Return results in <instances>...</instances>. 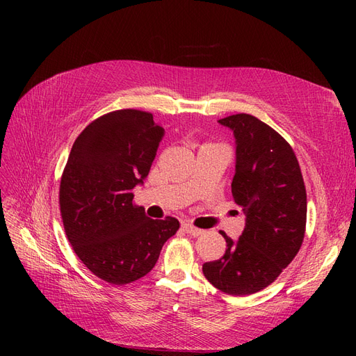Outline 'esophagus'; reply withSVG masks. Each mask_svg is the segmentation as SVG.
<instances>
[{
  "label": "esophagus",
  "instance_id": "34e87169",
  "mask_svg": "<svg viewBox=\"0 0 356 356\" xmlns=\"http://www.w3.org/2000/svg\"><path fill=\"white\" fill-rule=\"evenodd\" d=\"M182 229H184L186 233H188V234H191V236H195V238H197V236H202V234H203V230L195 227V225H191V224H187V222L182 224Z\"/></svg>",
  "mask_w": 356,
  "mask_h": 356
}]
</instances>
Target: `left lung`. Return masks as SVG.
<instances>
[{
    "label": "left lung",
    "instance_id": "8db88e82",
    "mask_svg": "<svg viewBox=\"0 0 356 356\" xmlns=\"http://www.w3.org/2000/svg\"><path fill=\"white\" fill-rule=\"evenodd\" d=\"M218 123L236 139L232 193L246 218L238 241L220 232L225 254L202 270L222 293L248 296L270 285L297 255L306 230V187L293 148L270 126L250 114Z\"/></svg>",
    "mask_w": 356,
    "mask_h": 356
}]
</instances>
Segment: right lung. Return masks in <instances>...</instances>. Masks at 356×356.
Masks as SVG:
<instances>
[{"label": "right lung", "mask_w": 356, "mask_h": 356, "mask_svg": "<svg viewBox=\"0 0 356 356\" xmlns=\"http://www.w3.org/2000/svg\"><path fill=\"white\" fill-rule=\"evenodd\" d=\"M163 135L153 114L117 110L96 118L71 148L59 188L63 229L81 263L108 284L145 276L179 229L177 218L152 220L132 202Z\"/></svg>", "instance_id": "right-lung-1"}]
</instances>
